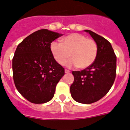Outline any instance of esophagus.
Wrapping results in <instances>:
<instances>
[{"label": "esophagus", "instance_id": "obj_1", "mask_svg": "<svg viewBox=\"0 0 130 130\" xmlns=\"http://www.w3.org/2000/svg\"><path fill=\"white\" fill-rule=\"evenodd\" d=\"M65 73H70V71H69V70H68V69H65Z\"/></svg>", "mask_w": 130, "mask_h": 130}]
</instances>
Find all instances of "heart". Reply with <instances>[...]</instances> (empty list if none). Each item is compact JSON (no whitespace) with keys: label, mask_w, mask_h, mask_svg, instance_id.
<instances>
[{"label":"heart","mask_w":130,"mask_h":130,"mask_svg":"<svg viewBox=\"0 0 130 130\" xmlns=\"http://www.w3.org/2000/svg\"><path fill=\"white\" fill-rule=\"evenodd\" d=\"M50 48L53 58L59 65H64L70 56L71 59L67 61V66H76L79 69L90 66L98 54L96 42L78 33L71 34L62 38L61 44L53 42Z\"/></svg>","instance_id":"heart-1"}]
</instances>
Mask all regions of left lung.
<instances>
[{"instance_id": "left-lung-1", "label": "left lung", "mask_w": 130, "mask_h": 130, "mask_svg": "<svg viewBox=\"0 0 130 130\" xmlns=\"http://www.w3.org/2000/svg\"><path fill=\"white\" fill-rule=\"evenodd\" d=\"M88 32L98 46L94 62L81 71H72L74 81L70 86L71 96L75 101L91 104L105 96L113 86L116 77L117 57L111 43L105 38Z\"/></svg>"}]
</instances>
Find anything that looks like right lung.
<instances>
[{"label": "right lung", "mask_w": 130, "mask_h": 130, "mask_svg": "<svg viewBox=\"0 0 130 130\" xmlns=\"http://www.w3.org/2000/svg\"><path fill=\"white\" fill-rule=\"evenodd\" d=\"M62 34L40 29L17 46L13 58L15 87L25 99L42 104L53 99L56 86L65 69L53 58L50 46Z\"/></svg>", "instance_id": "right-lung-1"}]
</instances>
